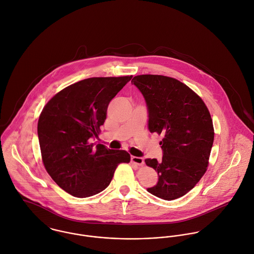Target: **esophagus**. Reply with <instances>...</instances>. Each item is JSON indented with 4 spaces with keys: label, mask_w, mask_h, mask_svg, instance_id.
I'll return each mask as SVG.
<instances>
[{
    "label": "esophagus",
    "mask_w": 254,
    "mask_h": 254,
    "mask_svg": "<svg viewBox=\"0 0 254 254\" xmlns=\"http://www.w3.org/2000/svg\"><path fill=\"white\" fill-rule=\"evenodd\" d=\"M131 162L138 165V166H142L144 165V160L142 157H136V156H131Z\"/></svg>",
    "instance_id": "esophagus-1"
}]
</instances>
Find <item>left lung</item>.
Returning a JSON list of instances; mask_svg holds the SVG:
<instances>
[{
	"mask_svg": "<svg viewBox=\"0 0 254 254\" xmlns=\"http://www.w3.org/2000/svg\"><path fill=\"white\" fill-rule=\"evenodd\" d=\"M142 93L148 110L150 132L163 134L162 160L145 159L158 173V183L147 191L174 200L200 181L214 141L210 113L202 99L173 77L142 74L131 80Z\"/></svg>",
	"mask_w": 254,
	"mask_h": 254,
	"instance_id": "8db88e82",
	"label": "left lung"
}]
</instances>
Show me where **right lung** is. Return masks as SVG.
I'll list each match as a JSON object with an SVG mask.
<instances>
[{
	"instance_id": "add662e5",
	"label": "right lung",
	"mask_w": 254,
	"mask_h": 254,
	"mask_svg": "<svg viewBox=\"0 0 254 254\" xmlns=\"http://www.w3.org/2000/svg\"><path fill=\"white\" fill-rule=\"evenodd\" d=\"M91 77L57 93L43 108L37 132L44 167L54 182L72 196L84 198L104 190L121 163H128L125 150L94 146L110 101L131 79Z\"/></svg>"
}]
</instances>
